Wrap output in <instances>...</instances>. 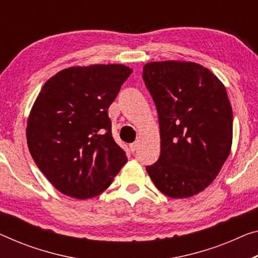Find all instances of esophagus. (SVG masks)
<instances>
[{
    "label": "esophagus",
    "mask_w": 258,
    "mask_h": 258,
    "mask_svg": "<svg viewBox=\"0 0 258 258\" xmlns=\"http://www.w3.org/2000/svg\"><path fill=\"white\" fill-rule=\"evenodd\" d=\"M137 146H138V143L137 142H135V143H133V144H130L129 145V149H130V151L132 152H135L137 150Z\"/></svg>",
    "instance_id": "obj_1"
}]
</instances>
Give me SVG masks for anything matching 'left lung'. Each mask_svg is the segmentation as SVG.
Instances as JSON below:
<instances>
[{
    "instance_id": "1",
    "label": "left lung",
    "mask_w": 258,
    "mask_h": 258,
    "mask_svg": "<svg viewBox=\"0 0 258 258\" xmlns=\"http://www.w3.org/2000/svg\"><path fill=\"white\" fill-rule=\"evenodd\" d=\"M143 79L160 125V157L146 170L166 196L197 195L231 153L233 112L225 86L208 68L187 61L146 63Z\"/></svg>"
}]
</instances>
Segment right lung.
<instances>
[{
  "instance_id": "obj_1",
  "label": "right lung",
  "mask_w": 258,
  "mask_h": 258,
  "mask_svg": "<svg viewBox=\"0 0 258 258\" xmlns=\"http://www.w3.org/2000/svg\"><path fill=\"white\" fill-rule=\"evenodd\" d=\"M132 73L123 64L70 67L42 86L27 118V146L60 192L100 195L128 161L112 136L108 108Z\"/></svg>"
}]
</instances>
